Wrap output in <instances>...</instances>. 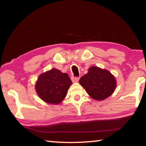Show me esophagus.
Listing matches in <instances>:
<instances>
[{
    "label": "esophagus",
    "instance_id": "34e87169",
    "mask_svg": "<svg viewBox=\"0 0 146 146\" xmlns=\"http://www.w3.org/2000/svg\"><path fill=\"white\" fill-rule=\"evenodd\" d=\"M71 80H72L73 82H77L79 80V77H76V76H72L71 77Z\"/></svg>",
    "mask_w": 146,
    "mask_h": 146
}]
</instances>
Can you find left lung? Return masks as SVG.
<instances>
[{
  "mask_svg": "<svg viewBox=\"0 0 146 146\" xmlns=\"http://www.w3.org/2000/svg\"><path fill=\"white\" fill-rule=\"evenodd\" d=\"M79 83L91 98L97 100L110 97L117 86L114 76L110 71L96 66L89 68L88 73L80 78Z\"/></svg>",
  "mask_w": 146,
  "mask_h": 146,
  "instance_id": "1",
  "label": "left lung"
}]
</instances>
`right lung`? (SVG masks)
I'll list each match as a JSON object with an SVG mask.
<instances>
[{
  "label": "right lung",
  "mask_w": 146,
  "mask_h": 146,
  "mask_svg": "<svg viewBox=\"0 0 146 146\" xmlns=\"http://www.w3.org/2000/svg\"><path fill=\"white\" fill-rule=\"evenodd\" d=\"M71 84L67 73L52 69L39 76L35 84V90L39 97L44 102L58 104L66 97Z\"/></svg>",
  "instance_id": "add662e5"
}]
</instances>
